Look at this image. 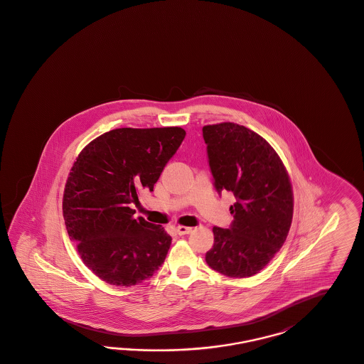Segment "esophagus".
<instances>
[{
    "label": "esophagus",
    "mask_w": 364,
    "mask_h": 364,
    "mask_svg": "<svg viewBox=\"0 0 364 364\" xmlns=\"http://www.w3.org/2000/svg\"><path fill=\"white\" fill-rule=\"evenodd\" d=\"M176 231L178 235H187L192 232V227L188 226H177L176 227Z\"/></svg>",
    "instance_id": "obj_1"
}]
</instances>
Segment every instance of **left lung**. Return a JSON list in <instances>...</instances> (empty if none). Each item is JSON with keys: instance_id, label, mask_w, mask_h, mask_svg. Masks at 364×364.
Here are the masks:
<instances>
[{"instance_id": "obj_1", "label": "left lung", "mask_w": 364, "mask_h": 364, "mask_svg": "<svg viewBox=\"0 0 364 364\" xmlns=\"http://www.w3.org/2000/svg\"><path fill=\"white\" fill-rule=\"evenodd\" d=\"M215 187L234 193L230 228L213 227L208 266L230 278L255 276L285 243L293 219L288 171L273 146L245 126L203 127Z\"/></svg>"}]
</instances>
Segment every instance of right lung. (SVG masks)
<instances>
[{"instance_id": "add662e5", "label": "right lung", "mask_w": 364, "mask_h": 364, "mask_svg": "<svg viewBox=\"0 0 364 364\" xmlns=\"http://www.w3.org/2000/svg\"><path fill=\"white\" fill-rule=\"evenodd\" d=\"M186 137L178 126L114 129L77 154L64 187L63 218L83 264L102 281L133 287L163 264L172 238L136 219L142 191H153Z\"/></svg>"}]
</instances>
